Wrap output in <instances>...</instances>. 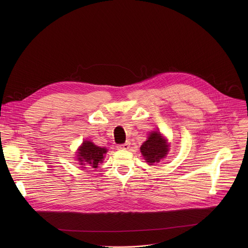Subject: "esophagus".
I'll use <instances>...</instances> for the list:
<instances>
[{
	"instance_id": "obj_1",
	"label": "esophagus",
	"mask_w": 248,
	"mask_h": 248,
	"mask_svg": "<svg viewBox=\"0 0 248 248\" xmlns=\"http://www.w3.org/2000/svg\"><path fill=\"white\" fill-rule=\"evenodd\" d=\"M117 148L120 150H128L130 148V142H125L123 144H119L117 146Z\"/></svg>"
}]
</instances>
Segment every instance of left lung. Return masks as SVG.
Instances as JSON below:
<instances>
[{"instance_id":"obj_1","label":"left lung","mask_w":248,"mask_h":248,"mask_svg":"<svg viewBox=\"0 0 248 248\" xmlns=\"http://www.w3.org/2000/svg\"><path fill=\"white\" fill-rule=\"evenodd\" d=\"M140 151L146 162L152 165L164 158L169 150L166 140L162 138L161 134L153 132L148 140L142 144Z\"/></svg>"}]
</instances>
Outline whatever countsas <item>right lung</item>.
I'll return each mask as SVG.
<instances>
[{
    "instance_id": "1",
    "label": "right lung",
    "mask_w": 248,
    "mask_h": 248,
    "mask_svg": "<svg viewBox=\"0 0 248 248\" xmlns=\"http://www.w3.org/2000/svg\"><path fill=\"white\" fill-rule=\"evenodd\" d=\"M78 151L77 158L80 161V164H88L93 168H97L98 164L103 161L104 155L107 153L105 148L98 147L91 141L83 142Z\"/></svg>"
}]
</instances>
